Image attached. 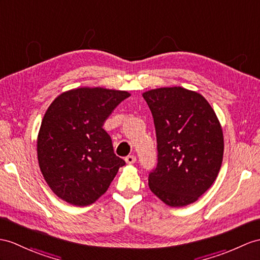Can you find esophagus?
Returning <instances> with one entry per match:
<instances>
[{
    "label": "esophagus",
    "instance_id": "obj_1",
    "mask_svg": "<svg viewBox=\"0 0 260 260\" xmlns=\"http://www.w3.org/2000/svg\"><path fill=\"white\" fill-rule=\"evenodd\" d=\"M124 160L128 164H134L137 161V157L135 155H128V156H125Z\"/></svg>",
    "mask_w": 260,
    "mask_h": 260
}]
</instances>
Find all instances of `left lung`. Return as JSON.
Wrapping results in <instances>:
<instances>
[{"label": "left lung", "instance_id": "1", "mask_svg": "<svg viewBox=\"0 0 260 260\" xmlns=\"http://www.w3.org/2000/svg\"><path fill=\"white\" fill-rule=\"evenodd\" d=\"M154 120L157 164L149 187L163 203L186 206L216 180L223 162L224 137L207 100L182 87L142 93Z\"/></svg>", "mask_w": 260, "mask_h": 260}]
</instances>
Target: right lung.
Returning <instances> with one entry per match:
<instances>
[{
  "instance_id": "add662e5",
  "label": "right lung",
  "mask_w": 260,
  "mask_h": 260,
  "mask_svg": "<svg viewBox=\"0 0 260 260\" xmlns=\"http://www.w3.org/2000/svg\"><path fill=\"white\" fill-rule=\"evenodd\" d=\"M129 96L84 87L60 93L48 107L37 137V159L48 186L62 201L76 206L94 203L125 164L103 125Z\"/></svg>"
}]
</instances>
